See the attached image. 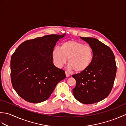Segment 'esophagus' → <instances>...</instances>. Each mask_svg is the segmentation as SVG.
<instances>
[{"label":"esophagus","instance_id":"34e87169","mask_svg":"<svg viewBox=\"0 0 126 126\" xmlns=\"http://www.w3.org/2000/svg\"><path fill=\"white\" fill-rule=\"evenodd\" d=\"M65 75H66V77H69V76H70V74H69L68 73V72L65 71Z\"/></svg>","mask_w":126,"mask_h":126}]
</instances>
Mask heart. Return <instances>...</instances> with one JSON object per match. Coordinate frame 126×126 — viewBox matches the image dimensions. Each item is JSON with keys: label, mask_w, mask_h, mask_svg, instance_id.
Masks as SVG:
<instances>
[{"label": "heart", "mask_w": 126, "mask_h": 126, "mask_svg": "<svg viewBox=\"0 0 126 126\" xmlns=\"http://www.w3.org/2000/svg\"><path fill=\"white\" fill-rule=\"evenodd\" d=\"M53 62L58 68H62L68 58V68L77 73L82 72L89 67L93 58V50L89 45L74 40L63 42L61 48L53 49Z\"/></svg>", "instance_id": "1"}]
</instances>
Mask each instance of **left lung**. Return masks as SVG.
I'll return each instance as SVG.
<instances>
[{
  "label": "left lung",
  "instance_id": "obj_1",
  "mask_svg": "<svg viewBox=\"0 0 126 126\" xmlns=\"http://www.w3.org/2000/svg\"><path fill=\"white\" fill-rule=\"evenodd\" d=\"M93 50L92 63L86 70L72 75L76 81L74 97L83 104H93L106 98L113 88L116 74L114 53L109 47L90 37H81Z\"/></svg>",
  "mask_w": 126,
  "mask_h": 126
}]
</instances>
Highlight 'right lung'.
Segmentation results:
<instances>
[{
    "label": "right lung",
    "instance_id": "add662e5",
    "mask_svg": "<svg viewBox=\"0 0 126 126\" xmlns=\"http://www.w3.org/2000/svg\"><path fill=\"white\" fill-rule=\"evenodd\" d=\"M65 36L49 34L27 40L19 45L11 58L13 89L24 100L39 103L49 98L65 71L54 65L52 50Z\"/></svg>",
    "mask_w": 126,
    "mask_h": 126
}]
</instances>
